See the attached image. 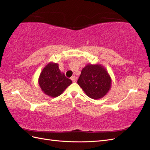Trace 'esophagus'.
Segmentation results:
<instances>
[{
	"mask_svg": "<svg viewBox=\"0 0 150 150\" xmlns=\"http://www.w3.org/2000/svg\"><path fill=\"white\" fill-rule=\"evenodd\" d=\"M71 79L72 81V82H75V81H76V77H75L74 76H73L71 77Z\"/></svg>",
	"mask_w": 150,
	"mask_h": 150,
	"instance_id": "34e87169",
	"label": "esophagus"
}]
</instances>
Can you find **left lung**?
I'll list each match as a JSON object with an SVG mask.
<instances>
[{"mask_svg":"<svg viewBox=\"0 0 150 150\" xmlns=\"http://www.w3.org/2000/svg\"><path fill=\"white\" fill-rule=\"evenodd\" d=\"M78 84L89 98H103L111 88V80L103 66L89 64L84 67L78 80Z\"/></svg>","mask_w":150,"mask_h":150,"instance_id":"left-lung-1","label":"left lung"}]
</instances>
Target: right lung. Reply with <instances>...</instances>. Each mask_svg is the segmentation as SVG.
I'll return each mask as SVG.
<instances>
[{
    "mask_svg": "<svg viewBox=\"0 0 150 150\" xmlns=\"http://www.w3.org/2000/svg\"><path fill=\"white\" fill-rule=\"evenodd\" d=\"M39 83L45 94L55 98L63 93L72 81L61 73L57 64L49 63L40 73Z\"/></svg>",
    "mask_w": 150,
    "mask_h": 150,
    "instance_id": "add662e5",
    "label": "right lung"
}]
</instances>
